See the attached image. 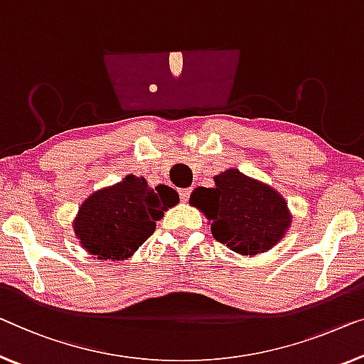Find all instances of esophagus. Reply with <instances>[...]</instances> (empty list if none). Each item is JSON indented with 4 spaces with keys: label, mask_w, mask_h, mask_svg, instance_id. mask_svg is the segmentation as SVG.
Returning <instances> with one entry per match:
<instances>
[{
    "label": "esophagus",
    "mask_w": 364,
    "mask_h": 364,
    "mask_svg": "<svg viewBox=\"0 0 364 364\" xmlns=\"http://www.w3.org/2000/svg\"><path fill=\"white\" fill-rule=\"evenodd\" d=\"M180 199L183 200V203H186V200L189 199V194H191V189L189 188H183V189H180Z\"/></svg>",
    "instance_id": "1"
}]
</instances>
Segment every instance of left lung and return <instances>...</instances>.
Instances as JSON below:
<instances>
[{
    "mask_svg": "<svg viewBox=\"0 0 364 364\" xmlns=\"http://www.w3.org/2000/svg\"><path fill=\"white\" fill-rule=\"evenodd\" d=\"M189 204L205 215L215 240L242 257L271 250L292 222L286 199L273 186L237 168L214 176V188L194 189Z\"/></svg>",
    "mask_w": 364,
    "mask_h": 364,
    "instance_id": "8db88e82",
    "label": "left lung"
}]
</instances>
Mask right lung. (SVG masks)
Instances as JSON below:
<instances>
[{
	"label": "right lung",
	"mask_w": 364,
	"mask_h": 364,
	"mask_svg": "<svg viewBox=\"0 0 364 364\" xmlns=\"http://www.w3.org/2000/svg\"><path fill=\"white\" fill-rule=\"evenodd\" d=\"M178 203V193L166 184L151 189L144 176L127 175L81 203L72 222L75 238L95 259L122 262L139 250L155 232L156 220Z\"/></svg>",
	"instance_id": "obj_1"
}]
</instances>
